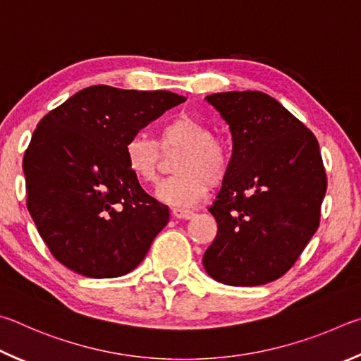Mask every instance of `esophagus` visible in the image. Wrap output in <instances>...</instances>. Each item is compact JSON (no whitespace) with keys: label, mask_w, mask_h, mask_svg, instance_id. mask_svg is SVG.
<instances>
[{"label":"esophagus","mask_w":361,"mask_h":361,"mask_svg":"<svg viewBox=\"0 0 361 361\" xmlns=\"http://www.w3.org/2000/svg\"><path fill=\"white\" fill-rule=\"evenodd\" d=\"M173 216L176 219H185V220H188V219L193 217V212L192 211H187V209H179V207H174Z\"/></svg>","instance_id":"34e87169"}]
</instances>
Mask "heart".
<instances>
[{
  "label": "heart",
  "mask_w": 361,
  "mask_h": 361,
  "mask_svg": "<svg viewBox=\"0 0 361 361\" xmlns=\"http://www.w3.org/2000/svg\"><path fill=\"white\" fill-rule=\"evenodd\" d=\"M163 154L180 152L173 164L176 176L161 182L157 198L169 206L188 209L206 198L211 184L225 179L230 168L228 150L214 139L211 126L192 116H179L164 123L154 139L136 135L125 144V161L142 184H155Z\"/></svg>",
  "instance_id": "heart-1"
}]
</instances>
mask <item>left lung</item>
Returning <instances> with one entry per match:
<instances>
[{
  "label": "left lung",
  "instance_id": "8db88e82",
  "mask_svg": "<svg viewBox=\"0 0 361 361\" xmlns=\"http://www.w3.org/2000/svg\"><path fill=\"white\" fill-rule=\"evenodd\" d=\"M230 126V168L209 212L217 236L203 267L217 282L254 287L279 279L320 222L326 174L319 142L263 92L206 97Z\"/></svg>",
  "mask_w": 361,
  "mask_h": 361
}]
</instances>
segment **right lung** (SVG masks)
I'll list each match as a JSON object with an SVG mask.
<instances>
[{
    "instance_id": "right-lung-1",
    "label": "right lung",
    "mask_w": 361,
    "mask_h": 361,
    "mask_svg": "<svg viewBox=\"0 0 361 361\" xmlns=\"http://www.w3.org/2000/svg\"><path fill=\"white\" fill-rule=\"evenodd\" d=\"M185 99L166 90L93 85L37 123L23 157L27 207L61 264L104 279L144 260L169 209L131 174L125 144Z\"/></svg>"
}]
</instances>
